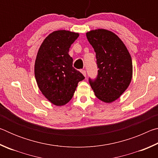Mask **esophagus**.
Segmentation results:
<instances>
[{
	"instance_id": "34e87169",
	"label": "esophagus",
	"mask_w": 158,
	"mask_h": 158,
	"mask_svg": "<svg viewBox=\"0 0 158 158\" xmlns=\"http://www.w3.org/2000/svg\"><path fill=\"white\" fill-rule=\"evenodd\" d=\"M81 73L83 74V75H84V77H86V72H85V69H81Z\"/></svg>"
}]
</instances>
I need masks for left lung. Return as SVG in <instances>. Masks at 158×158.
Listing matches in <instances>:
<instances>
[{"label": "left lung", "instance_id": "8db88e82", "mask_svg": "<svg viewBox=\"0 0 158 158\" xmlns=\"http://www.w3.org/2000/svg\"><path fill=\"white\" fill-rule=\"evenodd\" d=\"M86 37L94 49L98 68L97 77L89 78V84L98 99L112 102L130 84L132 58L123 42L111 31L98 29L88 32Z\"/></svg>", "mask_w": 158, "mask_h": 158}]
</instances>
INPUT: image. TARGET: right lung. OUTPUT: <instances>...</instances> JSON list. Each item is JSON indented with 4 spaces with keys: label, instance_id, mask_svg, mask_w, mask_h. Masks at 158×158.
Here are the masks:
<instances>
[{
    "label": "right lung",
    "instance_id": "obj_1",
    "mask_svg": "<svg viewBox=\"0 0 158 158\" xmlns=\"http://www.w3.org/2000/svg\"><path fill=\"white\" fill-rule=\"evenodd\" d=\"M79 33L56 31L42 42L35 63V76L40 90L48 100L56 106L65 105L73 97L77 84L84 76L73 66L68 54Z\"/></svg>",
    "mask_w": 158,
    "mask_h": 158
}]
</instances>
